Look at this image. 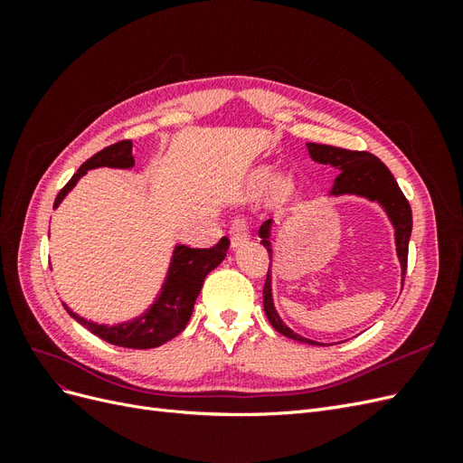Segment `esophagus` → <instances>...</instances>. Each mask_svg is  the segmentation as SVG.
I'll return each instance as SVG.
<instances>
[{"instance_id": "esophagus-1", "label": "esophagus", "mask_w": 463, "mask_h": 463, "mask_svg": "<svg viewBox=\"0 0 463 463\" xmlns=\"http://www.w3.org/2000/svg\"><path fill=\"white\" fill-rule=\"evenodd\" d=\"M230 240H232L233 249L243 247L249 240V222L233 220L232 226H230Z\"/></svg>"}]
</instances>
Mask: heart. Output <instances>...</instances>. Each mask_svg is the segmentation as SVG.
<instances>
[{"label": "heart", "mask_w": 463, "mask_h": 463, "mask_svg": "<svg viewBox=\"0 0 463 463\" xmlns=\"http://www.w3.org/2000/svg\"><path fill=\"white\" fill-rule=\"evenodd\" d=\"M270 179H272V174H270L269 170L259 172V174H257V179H255L257 189H266V187H269ZM291 193H293V185L289 184V181L279 179V181H276L272 191H270V201H272L276 206H279V204H284V203H288V201L291 199Z\"/></svg>", "instance_id": "b5f03b06"}]
</instances>
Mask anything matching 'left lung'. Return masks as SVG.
I'll list each match as a JSON object with an SVG mask.
<instances>
[{
    "mask_svg": "<svg viewBox=\"0 0 463 463\" xmlns=\"http://www.w3.org/2000/svg\"><path fill=\"white\" fill-rule=\"evenodd\" d=\"M311 158L318 164H330L335 170H340L338 177L334 181L332 194H361L371 201H378L388 213L392 223L396 228V247L398 257L402 262V278H405V270H408V245L411 235V206L405 199V194L398 187V181L390 174L388 167L378 160L374 154L365 150H347L340 146L330 145H317L307 143ZM260 243L269 250V257L272 259V247H270V220H266L259 230ZM262 301H264V313L269 317L270 325L279 334L288 335L291 340L305 342L311 345H322L318 342L307 340L303 335L291 332L282 320H279L274 303H272V286H270V264L269 274H266V282L262 288Z\"/></svg>",
    "mask_w": 463,
    "mask_h": 463,
    "instance_id": "obj_1",
    "label": "left lung"
}]
</instances>
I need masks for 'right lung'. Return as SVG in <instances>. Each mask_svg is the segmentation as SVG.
I'll return each mask as SVG.
<instances>
[{"label":"right lung","instance_id":"obj_1","mask_svg":"<svg viewBox=\"0 0 463 463\" xmlns=\"http://www.w3.org/2000/svg\"><path fill=\"white\" fill-rule=\"evenodd\" d=\"M131 146V141H119L116 145L106 146L100 152H96L92 158H89L79 167L77 174L69 179L65 187L58 193L53 208L63 201V197L73 189L79 177L85 175L89 170L102 165L131 167L135 164ZM228 247V237H222V240L210 249H191L187 245H177L170 272H167V279L160 291L158 301L150 307L148 313L131 322H123V325L118 326L94 325V322L75 315L65 303L63 307L77 322H80L82 326L108 344L131 349L158 347L167 340L175 338V335L187 326L194 301L199 298L206 274L210 270H214L216 266L226 259Z\"/></svg>","mask_w":463,"mask_h":463}]
</instances>
